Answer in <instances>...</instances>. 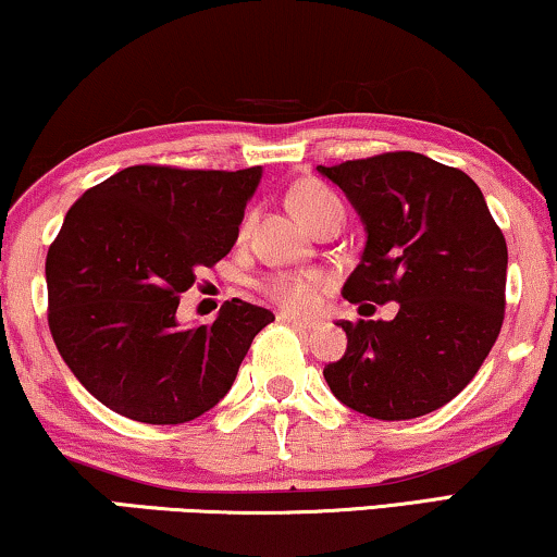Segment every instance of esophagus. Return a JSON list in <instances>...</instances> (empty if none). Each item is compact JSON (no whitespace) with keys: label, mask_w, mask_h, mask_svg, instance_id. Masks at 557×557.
Listing matches in <instances>:
<instances>
[{"label":"esophagus","mask_w":557,"mask_h":557,"mask_svg":"<svg viewBox=\"0 0 557 557\" xmlns=\"http://www.w3.org/2000/svg\"><path fill=\"white\" fill-rule=\"evenodd\" d=\"M277 318L282 320V323H287V325L297 327V331H312V327H318V320H312V318H300V315H293V312H280Z\"/></svg>","instance_id":"1"}]
</instances>
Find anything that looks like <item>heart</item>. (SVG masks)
<instances>
[{
  "label": "heart",
  "mask_w": 557,
  "mask_h": 557,
  "mask_svg": "<svg viewBox=\"0 0 557 557\" xmlns=\"http://www.w3.org/2000/svg\"><path fill=\"white\" fill-rule=\"evenodd\" d=\"M289 203H293L295 214L300 216L305 224H310L312 216L341 201L331 189H325L323 184H302L293 191ZM325 285L327 280L323 272H280V275H272L262 282V293L268 295L272 302H277L280 308L305 312L315 308Z\"/></svg>",
  "instance_id": "1"
}]
</instances>
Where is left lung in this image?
Returning <instances> with one entry per match:
<instances>
[{
	"mask_svg": "<svg viewBox=\"0 0 557 557\" xmlns=\"http://www.w3.org/2000/svg\"><path fill=\"white\" fill-rule=\"evenodd\" d=\"M341 186L366 230L348 302H398L394 320H341L348 348L327 386L381 421L449 404L495 346L505 318L507 245L465 171L413 151L318 166Z\"/></svg>",
	"mask_w": 557,
	"mask_h": 557,
	"instance_id": "left-lung-1",
	"label": "left lung"
}]
</instances>
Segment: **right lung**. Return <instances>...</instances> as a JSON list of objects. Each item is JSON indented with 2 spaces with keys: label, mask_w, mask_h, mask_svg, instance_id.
I'll use <instances>...</instances> for the list:
<instances>
[{
  "label": "right lung",
  "mask_w": 557,
  "mask_h": 557,
  "mask_svg": "<svg viewBox=\"0 0 557 557\" xmlns=\"http://www.w3.org/2000/svg\"><path fill=\"white\" fill-rule=\"evenodd\" d=\"M262 166H128L70 207L45 262L47 323L75 379L121 417L184 424L226 396L275 315L226 300L211 325L178 327L201 268L230 255Z\"/></svg>",
  "instance_id": "right-lung-1"
}]
</instances>
